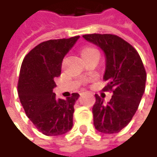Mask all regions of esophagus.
Masks as SVG:
<instances>
[{
    "label": "esophagus",
    "mask_w": 157,
    "mask_h": 157,
    "mask_svg": "<svg viewBox=\"0 0 157 157\" xmlns=\"http://www.w3.org/2000/svg\"><path fill=\"white\" fill-rule=\"evenodd\" d=\"M84 92H86L85 91H82V92H81V95H82V94H83V93H84Z\"/></svg>",
    "instance_id": "1"
}]
</instances>
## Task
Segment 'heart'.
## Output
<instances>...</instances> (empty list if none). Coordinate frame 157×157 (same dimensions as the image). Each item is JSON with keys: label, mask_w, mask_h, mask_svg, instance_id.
I'll return each mask as SVG.
<instances>
[{"label": "heart", "mask_w": 157, "mask_h": 157, "mask_svg": "<svg viewBox=\"0 0 157 157\" xmlns=\"http://www.w3.org/2000/svg\"><path fill=\"white\" fill-rule=\"evenodd\" d=\"M93 53H98V51L96 48H92V47H86V48L82 49L81 55H82V57H83V56L91 55V54H93Z\"/></svg>", "instance_id": "b5f03b06"}]
</instances>
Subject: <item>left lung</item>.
Segmentation results:
<instances>
[{
  "instance_id": "1",
  "label": "left lung",
  "mask_w": 157,
  "mask_h": 157,
  "mask_svg": "<svg viewBox=\"0 0 157 157\" xmlns=\"http://www.w3.org/2000/svg\"><path fill=\"white\" fill-rule=\"evenodd\" d=\"M86 41L98 46L105 55L103 91H113L108 103L96 94L93 124L102 134L118 133L130 122L145 92L146 72L138 52L118 36L86 34Z\"/></svg>"
}]
</instances>
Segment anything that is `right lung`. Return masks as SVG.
Returning <instances> with one entry per match:
<instances>
[{
	"mask_svg": "<svg viewBox=\"0 0 157 157\" xmlns=\"http://www.w3.org/2000/svg\"><path fill=\"white\" fill-rule=\"evenodd\" d=\"M80 36L43 42L23 59L17 92L28 118L39 131L48 136L64 135L73 126V113L78 93L56 98L55 78L60 75L63 59Z\"/></svg>",
	"mask_w": 157,
	"mask_h": 157,
	"instance_id": "obj_1",
	"label": "right lung"
}]
</instances>
